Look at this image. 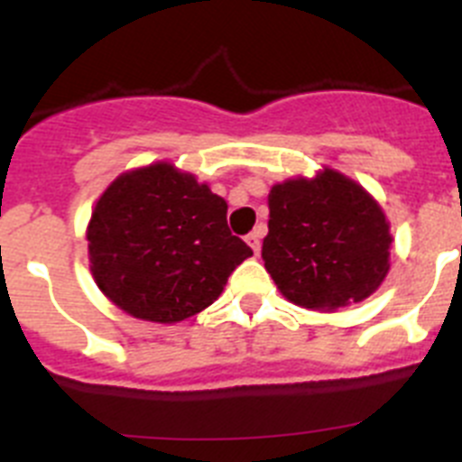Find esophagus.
I'll return each mask as SVG.
<instances>
[{
    "instance_id": "34e87169",
    "label": "esophagus",
    "mask_w": 462,
    "mask_h": 462,
    "mask_svg": "<svg viewBox=\"0 0 462 462\" xmlns=\"http://www.w3.org/2000/svg\"><path fill=\"white\" fill-rule=\"evenodd\" d=\"M247 245H250L252 247V252H254V254H259V250H261V234L259 231H252L250 236H247Z\"/></svg>"
}]
</instances>
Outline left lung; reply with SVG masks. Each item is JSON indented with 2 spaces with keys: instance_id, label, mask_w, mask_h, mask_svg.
<instances>
[{
  "instance_id": "8db88e82",
  "label": "left lung",
  "mask_w": 462,
  "mask_h": 462,
  "mask_svg": "<svg viewBox=\"0 0 462 462\" xmlns=\"http://www.w3.org/2000/svg\"><path fill=\"white\" fill-rule=\"evenodd\" d=\"M261 256L282 296L333 312L368 298L389 273V222L373 196L333 169L268 194Z\"/></svg>"
}]
</instances>
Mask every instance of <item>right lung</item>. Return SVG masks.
Masks as SVG:
<instances>
[{
    "mask_svg": "<svg viewBox=\"0 0 462 462\" xmlns=\"http://www.w3.org/2000/svg\"><path fill=\"white\" fill-rule=\"evenodd\" d=\"M97 287L136 319L175 324L217 300L252 250L226 224V201L173 164L110 182L88 226Z\"/></svg>",
    "mask_w": 462,
    "mask_h": 462,
    "instance_id": "right-lung-1",
    "label": "right lung"
}]
</instances>
